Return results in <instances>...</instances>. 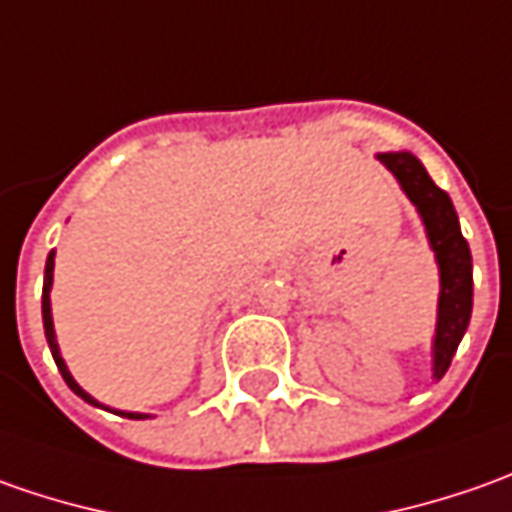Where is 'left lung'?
Wrapping results in <instances>:
<instances>
[{"instance_id": "1", "label": "left lung", "mask_w": 512, "mask_h": 512, "mask_svg": "<svg viewBox=\"0 0 512 512\" xmlns=\"http://www.w3.org/2000/svg\"><path fill=\"white\" fill-rule=\"evenodd\" d=\"M379 161L394 175L414 203L425 235L439 266V303H436V331L431 343L433 379L445 377L456 348L465 337L473 311V257L462 238L459 215L445 189L433 184L428 169L411 152H379Z\"/></svg>"}]
</instances>
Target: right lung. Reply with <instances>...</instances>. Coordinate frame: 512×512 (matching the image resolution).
<instances>
[{
    "label": "right lung",
    "mask_w": 512,
    "mask_h": 512,
    "mask_svg": "<svg viewBox=\"0 0 512 512\" xmlns=\"http://www.w3.org/2000/svg\"><path fill=\"white\" fill-rule=\"evenodd\" d=\"M53 266H56V252H50L47 255V263H45V289H42V323H45V337H47V345H50V354H53V360L59 365V374L64 377V382L70 385V391L73 394H79L84 402H90V405H98V408H104L98 399H93L84 388H81L79 382L73 379L70 374V368H67V362H64L62 351H59V343H56V328H53V309H50V289H53ZM107 411H113V408H107ZM113 414H121L127 416V419H147V414H133V411H113Z\"/></svg>",
    "instance_id": "right-lung-1"
}]
</instances>
